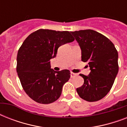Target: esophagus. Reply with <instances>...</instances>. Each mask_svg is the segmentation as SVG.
<instances>
[{
	"label": "esophagus",
	"mask_w": 127,
	"mask_h": 127,
	"mask_svg": "<svg viewBox=\"0 0 127 127\" xmlns=\"http://www.w3.org/2000/svg\"><path fill=\"white\" fill-rule=\"evenodd\" d=\"M76 76H77V74L74 73V72H70V77L71 78L76 77Z\"/></svg>",
	"instance_id": "esophagus-1"
}]
</instances>
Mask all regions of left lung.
Masks as SVG:
<instances>
[{
  "instance_id": "obj_1",
  "label": "left lung",
  "mask_w": 127,
  "mask_h": 127,
  "mask_svg": "<svg viewBox=\"0 0 127 127\" xmlns=\"http://www.w3.org/2000/svg\"><path fill=\"white\" fill-rule=\"evenodd\" d=\"M79 45L82 61L88 62L90 72L80 74L84 84L76 89L79 96L88 101H96L110 91L119 71L118 53L108 38L92 30L71 32Z\"/></svg>"
}]
</instances>
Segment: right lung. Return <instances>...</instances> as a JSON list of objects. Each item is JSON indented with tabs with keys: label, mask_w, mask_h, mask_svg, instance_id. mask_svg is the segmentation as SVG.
I'll return each instance as SVG.
<instances>
[{
	"label": "right lung",
	"mask_w": 127,
	"mask_h": 127,
	"mask_svg": "<svg viewBox=\"0 0 127 127\" xmlns=\"http://www.w3.org/2000/svg\"><path fill=\"white\" fill-rule=\"evenodd\" d=\"M74 40L67 31L41 29L23 42L17 55L16 70L25 92L33 100L49 104L59 98L70 72L55 71L51 68L50 60L55 57L60 46Z\"/></svg>",
	"instance_id": "add662e5"
}]
</instances>
